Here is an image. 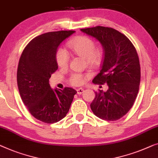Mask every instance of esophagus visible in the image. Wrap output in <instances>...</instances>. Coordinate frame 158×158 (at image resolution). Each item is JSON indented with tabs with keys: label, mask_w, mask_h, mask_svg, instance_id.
I'll return each mask as SVG.
<instances>
[{
	"label": "esophagus",
	"mask_w": 158,
	"mask_h": 158,
	"mask_svg": "<svg viewBox=\"0 0 158 158\" xmlns=\"http://www.w3.org/2000/svg\"><path fill=\"white\" fill-rule=\"evenodd\" d=\"M84 92V90L83 88H78L77 89V93L78 95H81L82 93H83Z\"/></svg>",
	"instance_id": "34e87169"
}]
</instances>
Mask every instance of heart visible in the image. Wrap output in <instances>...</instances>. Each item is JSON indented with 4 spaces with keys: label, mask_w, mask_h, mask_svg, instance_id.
I'll use <instances>...</instances> for the list:
<instances>
[{
    "label": "heart",
    "mask_w": 158,
    "mask_h": 158,
    "mask_svg": "<svg viewBox=\"0 0 158 158\" xmlns=\"http://www.w3.org/2000/svg\"><path fill=\"white\" fill-rule=\"evenodd\" d=\"M68 47L75 55L86 60L89 65H96L100 64L102 60V53L99 50H95L94 40L87 36H78L68 42ZM57 64L59 67H67L70 60L68 52L63 48L58 49L56 55ZM85 77L82 74L74 73L70 77V82L75 85L83 84Z\"/></svg>",
    "instance_id": "obj_1"
}]
</instances>
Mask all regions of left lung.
Masks as SVG:
<instances>
[{"label": "left lung", "mask_w": 158, "mask_h": 158, "mask_svg": "<svg viewBox=\"0 0 158 158\" xmlns=\"http://www.w3.org/2000/svg\"><path fill=\"white\" fill-rule=\"evenodd\" d=\"M81 31L102 45L101 69L93 82L106 83L109 88L106 92H95L90 108L102 120H117L130 110L138 95L140 82L138 53L131 41L113 28L97 26Z\"/></svg>", "instance_id": "8db88e82"}]
</instances>
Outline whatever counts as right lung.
I'll return each mask as SVG.
<instances>
[{
  "mask_svg": "<svg viewBox=\"0 0 158 158\" xmlns=\"http://www.w3.org/2000/svg\"><path fill=\"white\" fill-rule=\"evenodd\" d=\"M74 31L50 32L38 35L23 51L17 71L20 98L34 118L43 123L62 120L69 111L77 91L71 88L52 89L51 75L58 68L56 52L60 43Z\"/></svg>",
  "mask_w": 158,
  "mask_h": 158,
  "instance_id": "1",
  "label": "right lung"
}]
</instances>
